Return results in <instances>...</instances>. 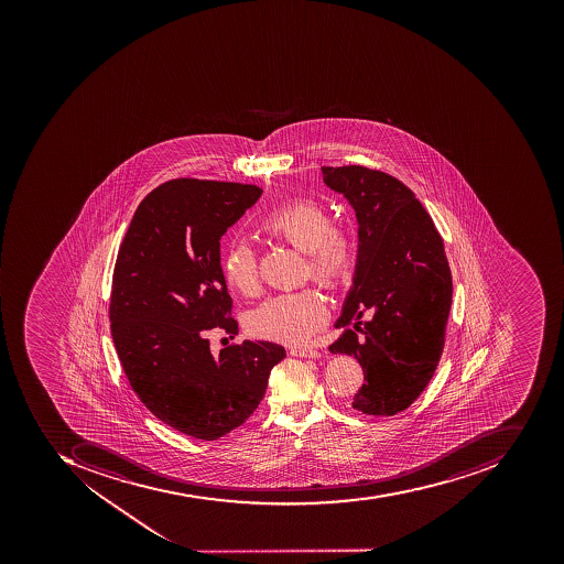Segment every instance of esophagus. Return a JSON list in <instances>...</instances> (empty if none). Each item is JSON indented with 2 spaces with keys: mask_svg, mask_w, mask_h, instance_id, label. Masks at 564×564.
<instances>
[{
  "mask_svg": "<svg viewBox=\"0 0 564 564\" xmlns=\"http://www.w3.org/2000/svg\"><path fill=\"white\" fill-rule=\"evenodd\" d=\"M290 354L295 357H308V359H319L321 351L316 348H292Z\"/></svg>",
  "mask_w": 564,
  "mask_h": 564,
  "instance_id": "1",
  "label": "esophagus"
}]
</instances>
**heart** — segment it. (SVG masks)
Wrapping results in <instances>:
<instances>
[{
    "label": "heart",
    "mask_w": 564,
    "mask_h": 564,
    "mask_svg": "<svg viewBox=\"0 0 564 564\" xmlns=\"http://www.w3.org/2000/svg\"><path fill=\"white\" fill-rule=\"evenodd\" d=\"M259 231L272 240L305 253V272L323 288L335 290L356 265V238L335 228L328 210L312 198H299L272 208L259 220ZM223 272L236 292H256L259 286L252 248L235 241L224 250ZM328 319V308L314 290L271 296L248 317L250 333L265 340L300 344L311 338Z\"/></svg>",
    "instance_id": "obj_1"
}]
</instances>
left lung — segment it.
Here are the masks:
<instances>
[{
	"instance_id": "8db88e82",
	"label": "left lung",
	"mask_w": 564,
	"mask_h": 564,
	"mask_svg": "<svg viewBox=\"0 0 564 564\" xmlns=\"http://www.w3.org/2000/svg\"><path fill=\"white\" fill-rule=\"evenodd\" d=\"M359 223L354 286L329 345L359 360L364 384L354 409L368 415L405 411L427 387L444 351L452 274L432 217L402 181L364 165L323 167Z\"/></svg>"
}]
</instances>
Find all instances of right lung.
I'll return each mask as SVG.
<instances>
[{"instance_id": "add662e5", "label": "right lung", "mask_w": 564, "mask_h": 564, "mask_svg": "<svg viewBox=\"0 0 564 564\" xmlns=\"http://www.w3.org/2000/svg\"><path fill=\"white\" fill-rule=\"evenodd\" d=\"M253 184L167 181L144 196L117 253L110 329L129 384L162 423L198 440L241 426L286 351L245 340L213 356L207 335L238 333L220 236L259 200Z\"/></svg>"}]
</instances>
